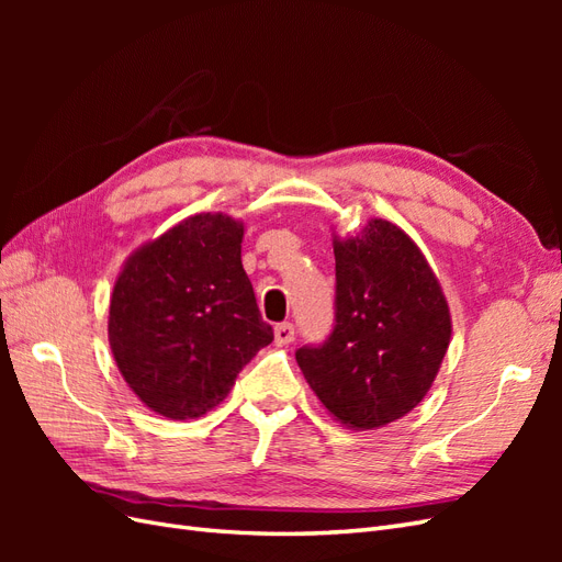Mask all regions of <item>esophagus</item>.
Listing matches in <instances>:
<instances>
[{
    "mask_svg": "<svg viewBox=\"0 0 562 562\" xmlns=\"http://www.w3.org/2000/svg\"><path fill=\"white\" fill-rule=\"evenodd\" d=\"M293 339H295L293 323H279V326L274 328V342H277L279 347H283V345H291Z\"/></svg>",
    "mask_w": 562,
    "mask_h": 562,
    "instance_id": "esophagus-1",
    "label": "esophagus"
}]
</instances>
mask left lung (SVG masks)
<instances>
[{"label":"left lung","instance_id":"1","mask_svg":"<svg viewBox=\"0 0 562 562\" xmlns=\"http://www.w3.org/2000/svg\"><path fill=\"white\" fill-rule=\"evenodd\" d=\"M333 250L335 328L295 359L339 424L380 429L427 396L450 345V307L424 252L389 220L333 236Z\"/></svg>","mask_w":562,"mask_h":562}]
</instances>
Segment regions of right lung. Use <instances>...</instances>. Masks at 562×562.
<instances>
[{
  "mask_svg": "<svg viewBox=\"0 0 562 562\" xmlns=\"http://www.w3.org/2000/svg\"><path fill=\"white\" fill-rule=\"evenodd\" d=\"M244 223L199 213L135 248L114 281L110 349L149 411L194 419L274 339L241 265Z\"/></svg>",
  "mask_w": 562,
  "mask_h": 562,
  "instance_id": "add662e5",
  "label": "right lung"
}]
</instances>
